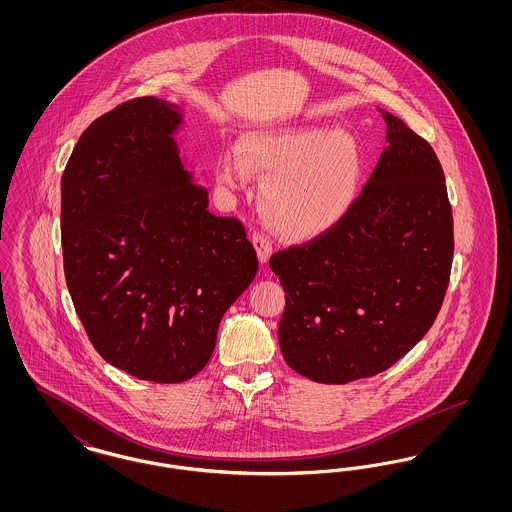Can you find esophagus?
Returning <instances> with one entry per match:
<instances>
[{
	"label": "esophagus",
	"mask_w": 512,
	"mask_h": 512,
	"mask_svg": "<svg viewBox=\"0 0 512 512\" xmlns=\"http://www.w3.org/2000/svg\"><path fill=\"white\" fill-rule=\"evenodd\" d=\"M251 242H253L255 249H257V255H259L261 265H267L268 259H270V255H272V240L268 238L265 232L255 230V232L251 234Z\"/></svg>",
	"instance_id": "34e87169"
}]
</instances>
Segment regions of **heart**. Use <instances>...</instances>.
<instances>
[{
  "label": "heart",
  "instance_id": "b5f03b06",
  "mask_svg": "<svg viewBox=\"0 0 512 512\" xmlns=\"http://www.w3.org/2000/svg\"><path fill=\"white\" fill-rule=\"evenodd\" d=\"M240 153H220V182L240 186L249 171L267 174L261 209L288 236L311 238L330 230L353 201L359 151L347 132L317 126L249 132Z\"/></svg>",
  "mask_w": 512,
  "mask_h": 512
}]
</instances>
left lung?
<instances>
[{
  "label": "left lung",
  "mask_w": 512,
  "mask_h": 512,
  "mask_svg": "<svg viewBox=\"0 0 512 512\" xmlns=\"http://www.w3.org/2000/svg\"><path fill=\"white\" fill-rule=\"evenodd\" d=\"M388 147L330 230L276 251L288 366L320 384L388 370L438 317L453 263V211L438 155L388 111Z\"/></svg>",
  "instance_id": "1"
}]
</instances>
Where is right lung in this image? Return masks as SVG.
<instances>
[{
  "instance_id": "obj_1",
  "label": "right lung",
  "mask_w": 512,
  "mask_h": 512,
  "mask_svg": "<svg viewBox=\"0 0 512 512\" xmlns=\"http://www.w3.org/2000/svg\"><path fill=\"white\" fill-rule=\"evenodd\" d=\"M165 99H130L92 122L61 178V245L76 315L130 376L178 384L209 363L220 318L257 274L244 224L209 213L184 171Z\"/></svg>"
}]
</instances>
